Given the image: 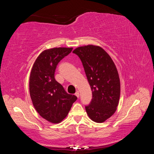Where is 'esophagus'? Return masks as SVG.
Wrapping results in <instances>:
<instances>
[{
  "label": "esophagus",
  "instance_id": "obj_1",
  "mask_svg": "<svg viewBox=\"0 0 154 154\" xmlns=\"http://www.w3.org/2000/svg\"><path fill=\"white\" fill-rule=\"evenodd\" d=\"M75 96H76L77 98H79V92H78V91H77L76 93H75Z\"/></svg>",
  "mask_w": 154,
  "mask_h": 154
}]
</instances>
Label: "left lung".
<instances>
[{"mask_svg": "<svg viewBox=\"0 0 154 154\" xmlns=\"http://www.w3.org/2000/svg\"><path fill=\"white\" fill-rule=\"evenodd\" d=\"M72 53L82 61L92 92V99L85 106L88 116L96 123H103L116 112L120 96V81L110 56L97 45L79 47Z\"/></svg>", "mask_w": 154, "mask_h": 154, "instance_id": "obj_1", "label": "left lung"}]
</instances>
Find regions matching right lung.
I'll use <instances>...</instances> for the list:
<instances>
[{
    "label": "right lung",
    "instance_id": "right-lung-1",
    "mask_svg": "<svg viewBox=\"0 0 154 154\" xmlns=\"http://www.w3.org/2000/svg\"><path fill=\"white\" fill-rule=\"evenodd\" d=\"M72 50V48L45 49L36 59L30 72L29 91L34 107L43 118L53 124L66 118L77 99L68 94L54 77L57 65Z\"/></svg>",
    "mask_w": 154,
    "mask_h": 154
}]
</instances>
